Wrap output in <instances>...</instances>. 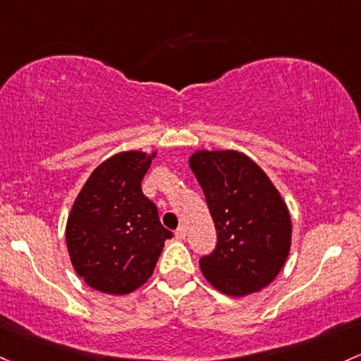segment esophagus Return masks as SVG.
<instances>
[{
    "mask_svg": "<svg viewBox=\"0 0 361 361\" xmlns=\"http://www.w3.org/2000/svg\"><path fill=\"white\" fill-rule=\"evenodd\" d=\"M174 236H176L178 240H185V238H187V229H185L183 226H180V228L174 231Z\"/></svg>",
    "mask_w": 361,
    "mask_h": 361,
    "instance_id": "obj_1",
    "label": "esophagus"
}]
</instances>
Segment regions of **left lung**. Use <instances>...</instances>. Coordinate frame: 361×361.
<instances>
[{"mask_svg": "<svg viewBox=\"0 0 361 361\" xmlns=\"http://www.w3.org/2000/svg\"><path fill=\"white\" fill-rule=\"evenodd\" d=\"M190 168L217 231L200 259L205 279L229 296L260 291L279 274L291 245L286 204L262 169L236 150H199Z\"/></svg>", "mask_w": 361, "mask_h": 361, "instance_id": "8db88e82", "label": "left lung"}]
</instances>
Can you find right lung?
Returning <instances> with one entry per match:
<instances>
[{"label":"right lung","instance_id":"obj_1","mask_svg":"<svg viewBox=\"0 0 361 361\" xmlns=\"http://www.w3.org/2000/svg\"><path fill=\"white\" fill-rule=\"evenodd\" d=\"M152 156L120 152L94 169L66 223V247L77 274L94 290L126 295L147 283L173 233L142 192Z\"/></svg>","mask_w":361,"mask_h":361}]
</instances>
